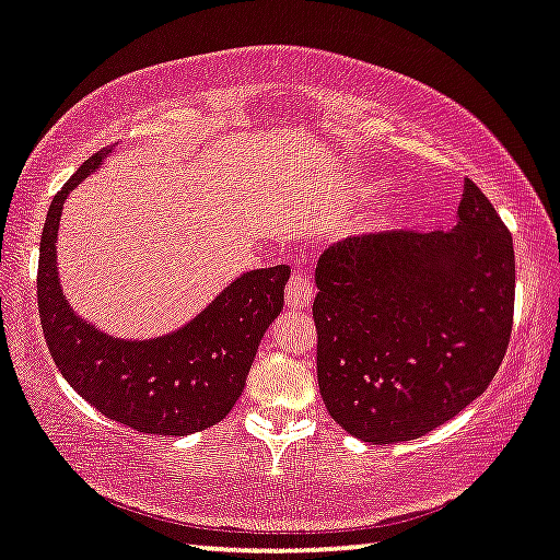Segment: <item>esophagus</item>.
Here are the masks:
<instances>
[{
    "instance_id": "esophagus-1",
    "label": "esophagus",
    "mask_w": 560,
    "mask_h": 560,
    "mask_svg": "<svg viewBox=\"0 0 560 560\" xmlns=\"http://www.w3.org/2000/svg\"><path fill=\"white\" fill-rule=\"evenodd\" d=\"M314 299V283L304 271H294L287 283V304L291 308H308Z\"/></svg>"
}]
</instances>
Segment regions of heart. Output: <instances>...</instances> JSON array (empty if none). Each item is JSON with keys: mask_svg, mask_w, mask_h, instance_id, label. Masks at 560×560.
Returning <instances> with one entry per match:
<instances>
[{"mask_svg": "<svg viewBox=\"0 0 560 560\" xmlns=\"http://www.w3.org/2000/svg\"><path fill=\"white\" fill-rule=\"evenodd\" d=\"M384 189V184L381 182H376V184H366V186H361V197H366V199H371V197H376V194Z\"/></svg>", "mask_w": 560, "mask_h": 560, "instance_id": "heart-1", "label": "heart"}]
</instances>
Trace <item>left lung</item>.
I'll use <instances>...</instances> for the list:
<instances>
[{"mask_svg": "<svg viewBox=\"0 0 560 560\" xmlns=\"http://www.w3.org/2000/svg\"><path fill=\"white\" fill-rule=\"evenodd\" d=\"M318 392L369 443L439 429L481 396L505 357L516 299L513 238L466 182L451 232L361 234L316 266Z\"/></svg>", "mask_w": 560, "mask_h": 560, "instance_id": "8db88e82", "label": "left lung"}]
</instances>
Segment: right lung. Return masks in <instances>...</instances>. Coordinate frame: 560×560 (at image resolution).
Segmentation results:
<instances>
[{
	"label": "right lung",
	"instance_id": "right-lung-1",
	"mask_svg": "<svg viewBox=\"0 0 560 560\" xmlns=\"http://www.w3.org/2000/svg\"><path fill=\"white\" fill-rule=\"evenodd\" d=\"M106 152L89 156L49 207L37 271L44 339L69 386L106 419L156 436L203 431L224 419L242 396L261 336L283 308L291 269L281 264L244 273L194 322L162 339L121 341L96 331L61 294L57 229L69 191L102 164Z\"/></svg>",
	"mask_w": 560,
	"mask_h": 560
}]
</instances>
